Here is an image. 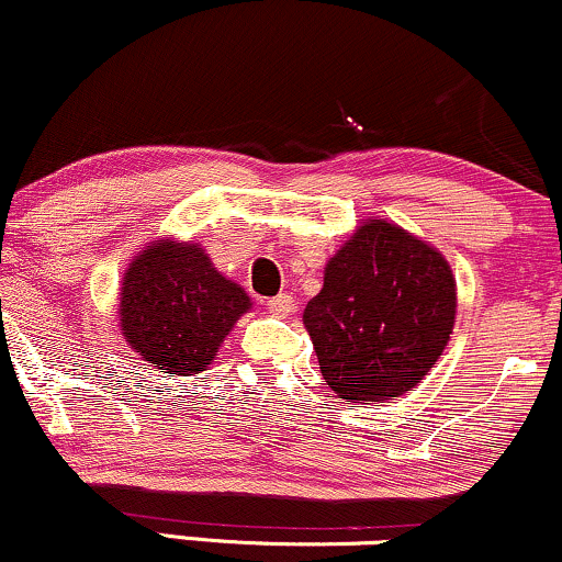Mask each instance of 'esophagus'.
<instances>
[{"instance_id":"obj_1","label":"esophagus","mask_w":562,"mask_h":562,"mask_svg":"<svg viewBox=\"0 0 562 562\" xmlns=\"http://www.w3.org/2000/svg\"><path fill=\"white\" fill-rule=\"evenodd\" d=\"M268 310L273 313L276 317H286L294 313V296L292 294H279L273 296V300H268Z\"/></svg>"}]
</instances>
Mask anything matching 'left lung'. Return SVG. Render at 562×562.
<instances>
[{"instance_id":"1","label":"left lung","mask_w":562,"mask_h":562,"mask_svg":"<svg viewBox=\"0 0 562 562\" xmlns=\"http://www.w3.org/2000/svg\"><path fill=\"white\" fill-rule=\"evenodd\" d=\"M456 321L446 258L387 221H367L325 266L304 307L321 372L338 398L391 401L427 375Z\"/></svg>"}]
</instances>
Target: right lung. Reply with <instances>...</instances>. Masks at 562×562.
I'll return each mask as SVG.
<instances>
[{
	"instance_id": "right-lung-1",
	"label": "right lung",
	"mask_w": 562,
	"mask_h": 562,
	"mask_svg": "<svg viewBox=\"0 0 562 562\" xmlns=\"http://www.w3.org/2000/svg\"><path fill=\"white\" fill-rule=\"evenodd\" d=\"M247 310L245 289L224 279L205 249L190 241H156L130 262L122 281V334L169 378L203 372Z\"/></svg>"
}]
</instances>
